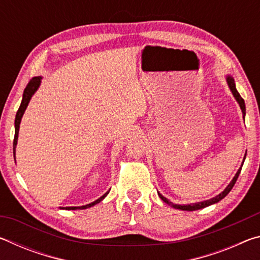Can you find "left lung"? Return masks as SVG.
Returning a JSON list of instances; mask_svg holds the SVG:
<instances>
[{"mask_svg":"<svg viewBox=\"0 0 260 260\" xmlns=\"http://www.w3.org/2000/svg\"><path fill=\"white\" fill-rule=\"evenodd\" d=\"M226 81H227L228 87H230V89H231V91H232L233 96H234V99L236 100V102L239 103V105H240V108H241V110H242V114H243V119H244V118H245V103H244V100L241 98V95L239 94V91H237V89H236L234 78H233V77L231 76V74H228V76H226ZM245 156H246V153L244 155L243 161H242L241 167H240L239 170H237L236 174L234 175V178H233V180L230 182V184H228V186L225 188V190L220 192L219 195H217L215 197H213V199H210V200H208V201H203V202H197V203L183 204V205H181V204H173L172 202H170L169 200L166 199V197L162 196L160 192H158V196H159L160 199H161V201H164L166 204L171 205V206H172V208H174V209L182 210V211H196V210H200V209H204V208H206V206H210V205H212V204L218 203L219 201H221L222 199H225V197L228 195V192H230V191L232 190V188L234 187L236 180H237V178H239V175H240V173H241V170H242V166H243Z\"/></svg>","mask_w":260,"mask_h":260,"instance_id":"8db88e82","label":"left lung"}]
</instances>
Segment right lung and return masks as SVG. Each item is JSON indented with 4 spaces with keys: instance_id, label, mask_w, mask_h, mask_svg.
I'll return each instance as SVG.
<instances>
[{
    "instance_id": "add662e5",
    "label": "right lung",
    "mask_w": 260,
    "mask_h": 260,
    "mask_svg": "<svg viewBox=\"0 0 260 260\" xmlns=\"http://www.w3.org/2000/svg\"><path fill=\"white\" fill-rule=\"evenodd\" d=\"M41 80H42V77H34L29 80L28 85L26 86L25 90H24V94H23V100H21V103H20V107L18 109V111H17L16 114V119H15V139H14V157H16V147H17V142H18V134H19V127H20V121H21V118H23L24 113H25V110L27 108V105L29 103L30 99H32V96L37 93V90L39 89V87L41 85ZM110 191V190H109ZM109 191H107L104 193L103 196H101L100 199H98L94 202H91L89 204H86V205H82V206H67V208H60L59 209H63V210H85L88 208H91V206H94L95 204L100 203V202H102L107 195L109 193Z\"/></svg>"
}]
</instances>
